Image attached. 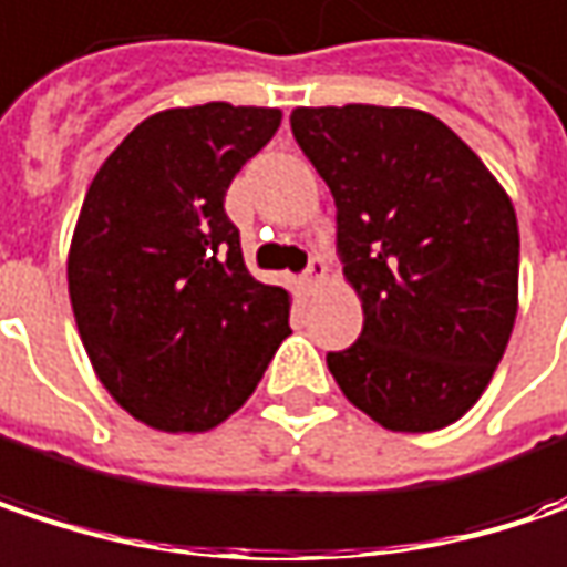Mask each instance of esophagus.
Segmentation results:
<instances>
[{
	"instance_id": "esophagus-1",
	"label": "esophagus",
	"mask_w": 567,
	"mask_h": 567,
	"mask_svg": "<svg viewBox=\"0 0 567 567\" xmlns=\"http://www.w3.org/2000/svg\"><path fill=\"white\" fill-rule=\"evenodd\" d=\"M324 279H328V262H324L321 256H315V259L308 262L305 282H308V288H321V285H324Z\"/></svg>"
}]
</instances>
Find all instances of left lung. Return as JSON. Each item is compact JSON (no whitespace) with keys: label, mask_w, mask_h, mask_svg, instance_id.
<instances>
[{"label":"left lung","mask_w":567,"mask_h":567,"mask_svg":"<svg viewBox=\"0 0 567 567\" xmlns=\"http://www.w3.org/2000/svg\"><path fill=\"white\" fill-rule=\"evenodd\" d=\"M291 132L337 204L360 340L328 353L340 392L389 432H437L489 386L519 308L503 184L432 113L298 106Z\"/></svg>","instance_id":"obj_1"}]
</instances>
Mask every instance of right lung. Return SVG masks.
Here are the masks:
<instances>
[{
  "label": "right lung",
  "mask_w": 567,
  "mask_h": 567,
  "mask_svg": "<svg viewBox=\"0 0 567 567\" xmlns=\"http://www.w3.org/2000/svg\"><path fill=\"white\" fill-rule=\"evenodd\" d=\"M279 123L272 106L162 110L86 187L68 252L74 321L96 380L155 432L227 422L291 334V295L249 276L224 210Z\"/></svg>",
  "instance_id": "obj_1"
}]
</instances>
